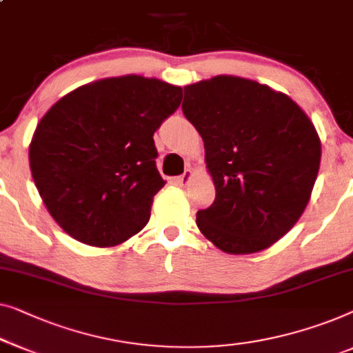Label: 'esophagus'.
<instances>
[{
  "label": "esophagus",
  "instance_id": "1",
  "mask_svg": "<svg viewBox=\"0 0 353 353\" xmlns=\"http://www.w3.org/2000/svg\"><path fill=\"white\" fill-rule=\"evenodd\" d=\"M191 178H192V172L189 170V168H186L185 173H183V175H180V176L176 178V183H178V185H180V186H186L188 183L191 181Z\"/></svg>",
  "mask_w": 353,
  "mask_h": 353
}]
</instances>
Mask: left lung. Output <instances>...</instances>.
<instances>
[{
	"label": "left lung",
	"mask_w": 353,
	"mask_h": 353,
	"mask_svg": "<svg viewBox=\"0 0 353 353\" xmlns=\"http://www.w3.org/2000/svg\"><path fill=\"white\" fill-rule=\"evenodd\" d=\"M181 108L202 137L216 189L197 228L226 253L270 247L310 199L321 157L314 124L288 95L236 76L186 85Z\"/></svg>",
	"instance_id": "8db88e82"
}]
</instances>
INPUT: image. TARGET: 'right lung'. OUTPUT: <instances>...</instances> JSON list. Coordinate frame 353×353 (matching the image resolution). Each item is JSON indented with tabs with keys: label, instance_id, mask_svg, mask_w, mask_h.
Listing matches in <instances>:
<instances>
[{
	"label": "right lung",
	"instance_id": "add662e5",
	"mask_svg": "<svg viewBox=\"0 0 353 353\" xmlns=\"http://www.w3.org/2000/svg\"><path fill=\"white\" fill-rule=\"evenodd\" d=\"M181 99V88L130 74L85 84L43 116L30 168L66 234L114 247L146 226L152 197L165 185L152 135Z\"/></svg>",
	"mask_w": 353,
	"mask_h": 353
}]
</instances>
